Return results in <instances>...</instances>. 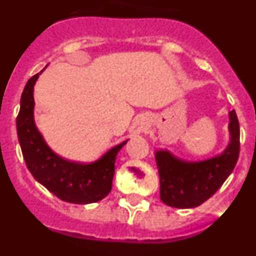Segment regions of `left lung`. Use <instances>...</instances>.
Listing matches in <instances>:
<instances>
[{"instance_id":"obj_1","label":"left lung","mask_w":256,"mask_h":256,"mask_svg":"<svg viewBox=\"0 0 256 256\" xmlns=\"http://www.w3.org/2000/svg\"><path fill=\"white\" fill-rule=\"evenodd\" d=\"M230 144L218 156L204 162H183L169 151H156L160 176V198L180 209L196 208L212 198L234 169L240 154V124L230 112Z\"/></svg>"}]
</instances>
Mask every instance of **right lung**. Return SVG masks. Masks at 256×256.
Here are the masks:
<instances>
[{"mask_svg": "<svg viewBox=\"0 0 256 256\" xmlns=\"http://www.w3.org/2000/svg\"><path fill=\"white\" fill-rule=\"evenodd\" d=\"M40 73L26 82L16 118L18 137L26 168L42 186L60 200L72 204H91L102 200L112 191L115 159L126 141L112 148L91 164L68 162L56 155L38 132L33 118V88Z\"/></svg>", "mask_w": 256, "mask_h": 256, "instance_id": "1", "label": "right lung"}]
</instances>
